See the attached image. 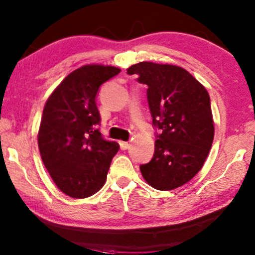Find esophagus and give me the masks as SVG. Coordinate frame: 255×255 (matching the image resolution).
Instances as JSON below:
<instances>
[{
    "label": "esophagus",
    "mask_w": 255,
    "mask_h": 255,
    "mask_svg": "<svg viewBox=\"0 0 255 255\" xmlns=\"http://www.w3.org/2000/svg\"><path fill=\"white\" fill-rule=\"evenodd\" d=\"M129 145H130V144H129L128 142H124V140H121V142H120L121 150H127L128 147H129Z\"/></svg>",
    "instance_id": "obj_1"
}]
</instances>
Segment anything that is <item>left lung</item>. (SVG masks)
Wrapping results in <instances>:
<instances>
[{"mask_svg": "<svg viewBox=\"0 0 255 255\" xmlns=\"http://www.w3.org/2000/svg\"><path fill=\"white\" fill-rule=\"evenodd\" d=\"M127 73L147 86L155 129L153 157L139 166L140 173L157 190L181 187L199 172L211 150L214 124L210 95L188 71L175 65L142 62Z\"/></svg>", "mask_w": 255, "mask_h": 255, "instance_id": "1", "label": "left lung"}]
</instances>
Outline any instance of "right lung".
Returning a JSON list of instances; mask_svg holds the SVG:
<instances>
[{"mask_svg": "<svg viewBox=\"0 0 255 255\" xmlns=\"http://www.w3.org/2000/svg\"><path fill=\"white\" fill-rule=\"evenodd\" d=\"M120 73L113 66L86 65L68 74L44 105L39 149L60 191L87 198L103 187L119 144L103 137L96 105L101 86Z\"/></svg>", "mask_w": 255, "mask_h": 255, "instance_id": "1", "label": "right lung"}]
</instances>
